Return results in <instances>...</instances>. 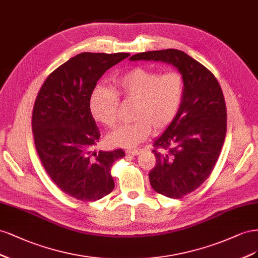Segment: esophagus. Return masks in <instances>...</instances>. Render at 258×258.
<instances>
[{
    "label": "esophagus",
    "mask_w": 258,
    "mask_h": 258,
    "mask_svg": "<svg viewBox=\"0 0 258 258\" xmlns=\"http://www.w3.org/2000/svg\"><path fill=\"white\" fill-rule=\"evenodd\" d=\"M142 149H128L126 150V153L128 154H132V156H137V154L141 153Z\"/></svg>",
    "instance_id": "esophagus-1"
}]
</instances>
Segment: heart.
Masks as SVG:
<instances>
[{
    "label": "heart",
    "instance_id": "heart-1",
    "mask_svg": "<svg viewBox=\"0 0 258 258\" xmlns=\"http://www.w3.org/2000/svg\"><path fill=\"white\" fill-rule=\"evenodd\" d=\"M116 92L97 85L92 92L90 106L98 122L114 126L119 120V95L136 100L133 123L122 124L108 135V142L122 148H134L151 133L165 128L177 114L182 99L183 82L178 72L157 71L137 67L115 80Z\"/></svg>",
    "mask_w": 258,
    "mask_h": 258
}]
</instances>
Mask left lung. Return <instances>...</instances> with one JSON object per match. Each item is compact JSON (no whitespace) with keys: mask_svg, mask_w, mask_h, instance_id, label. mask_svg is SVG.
I'll list each match as a JSON object with an SVG mask.
<instances>
[{"mask_svg":"<svg viewBox=\"0 0 258 258\" xmlns=\"http://www.w3.org/2000/svg\"><path fill=\"white\" fill-rule=\"evenodd\" d=\"M130 60L172 64L181 75V104L174 120L154 141L157 163L149 173L154 191L180 199L207 180L222 150L227 130L222 88L209 69L178 49L144 51Z\"/></svg>","mask_w":258,"mask_h":258,"instance_id":"8db88e82","label":"left lung"}]
</instances>
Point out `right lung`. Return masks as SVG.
I'll use <instances>...</instances> for the list:
<instances>
[{
    "label": "right lung",
    "mask_w": 258,
    "mask_h": 258,
    "mask_svg": "<svg viewBox=\"0 0 258 258\" xmlns=\"http://www.w3.org/2000/svg\"><path fill=\"white\" fill-rule=\"evenodd\" d=\"M128 53H81L54 70L36 96L34 144L57 187L83 202L97 201L114 188L110 173L122 149L96 151L100 133L91 112L92 92L104 73Z\"/></svg>",
    "instance_id": "obj_1"
}]
</instances>
